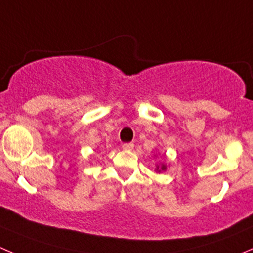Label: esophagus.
<instances>
[{"label":"esophagus","instance_id":"esophagus-1","mask_svg":"<svg viewBox=\"0 0 253 253\" xmlns=\"http://www.w3.org/2000/svg\"><path fill=\"white\" fill-rule=\"evenodd\" d=\"M133 146L134 144L132 142H127V143L122 144V148L126 149V151H131V149H133Z\"/></svg>","mask_w":253,"mask_h":253}]
</instances>
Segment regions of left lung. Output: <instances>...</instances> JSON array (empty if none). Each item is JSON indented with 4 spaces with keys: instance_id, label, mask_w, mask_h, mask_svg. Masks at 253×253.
Segmentation results:
<instances>
[{
    "instance_id": "8db88e82",
    "label": "left lung",
    "mask_w": 253,
    "mask_h": 253,
    "mask_svg": "<svg viewBox=\"0 0 253 253\" xmlns=\"http://www.w3.org/2000/svg\"><path fill=\"white\" fill-rule=\"evenodd\" d=\"M158 168H159V167H157V169H158ZM161 169H162V170H164V169H166V166H162ZM159 171H161V170H159Z\"/></svg>"
}]
</instances>
